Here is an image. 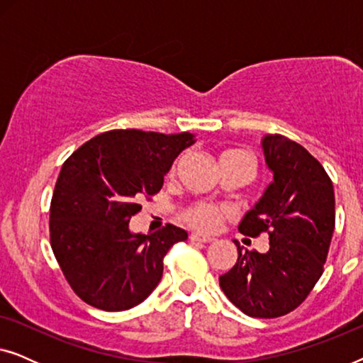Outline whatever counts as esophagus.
Here are the masks:
<instances>
[{"mask_svg":"<svg viewBox=\"0 0 363 363\" xmlns=\"http://www.w3.org/2000/svg\"><path fill=\"white\" fill-rule=\"evenodd\" d=\"M190 240L191 241H196V242H210V241H213V238L208 236V235H203V233L193 231L191 235H190Z\"/></svg>","mask_w":363,"mask_h":363,"instance_id":"1","label":"esophagus"}]
</instances>
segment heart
<instances>
[{
	"instance_id": "obj_1",
	"label": "heart",
	"mask_w": 363,
	"mask_h": 363,
	"mask_svg": "<svg viewBox=\"0 0 363 363\" xmlns=\"http://www.w3.org/2000/svg\"><path fill=\"white\" fill-rule=\"evenodd\" d=\"M226 153H242V152H226ZM225 155V153H223ZM226 216V211L223 208H216L211 205H206V203H200V205H195L183 213V218H185L186 223H190L191 226L198 228V230L211 231L216 230L218 226L221 225L223 218Z\"/></svg>"
}]
</instances>
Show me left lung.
<instances>
[{"instance_id":"1","label":"left lung","mask_w":363,"mask_h":363,"mask_svg":"<svg viewBox=\"0 0 363 363\" xmlns=\"http://www.w3.org/2000/svg\"><path fill=\"white\" fill-rule=\"evenodd\" d=\"M272 183L242 218V235H269V251L238 246V261L220 276L228 299L246 315L272 319L299 307L324 272L335 226L334 186L324 167L284 135L261 140Z\"/></svg>"}]
</instances>
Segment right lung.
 <instances>
[{
  "label": "right lung",
  "mask_w": 363,
  "mask_h": 363,
  "mask_svg": "<svg viewBox=\"0 0 363 363\" xmlns=\"http://www.w3.org/2000/svg\"><path fill=\"white\" fill-rule=\"evenodd\" d=\"M193 143L190 132L108 130L64 162L51 200V247L69 286L89 306L127 311L158 286L163 257L188 233L167 225L142 235L128 221Z\"/></svg>",
  "instance_id": "obj_1"
}]
</instances>
